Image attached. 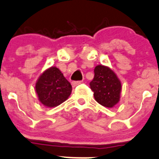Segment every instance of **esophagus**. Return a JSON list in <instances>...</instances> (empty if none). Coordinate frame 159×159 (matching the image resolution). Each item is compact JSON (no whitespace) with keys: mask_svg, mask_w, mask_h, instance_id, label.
<instances>
[{"mask_svg":"<svg viewBox=\"0 0 159 159\" xmlns=\"http://www.w3.org/2000/svg\"><path fill=\"white\" fill-rule=\"evenodd\" d=\"M81 83H82V81H73L72 83H71V84H72L73 87H75L77 86V85H78V84H80Z\"/></svg>","mask_w":159,"mask_h":159,"instance_id":"1","label":"esophagus"}]
</instances>
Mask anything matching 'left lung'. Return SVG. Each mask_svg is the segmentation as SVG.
I'll return each instance as SVG.
<instances>
[{
	"mask_svg": "<svg viewBox=\"0 0 159 159\" xmlns=\"http://www.w3.org/2000/svg\"><path fill=\"white\" fill-rule=\"evenodd\" d=\"M94 78L90 88L95 100L102 106L114 107L120 101L121 83L117 75L109 66L97 65L94 69Z\"/></svg>",
	"mask_w": 159,
	"mask_h": 159,
	"instance_id": "left-lung-1",
	"label": "left lung"
}]
</instances>
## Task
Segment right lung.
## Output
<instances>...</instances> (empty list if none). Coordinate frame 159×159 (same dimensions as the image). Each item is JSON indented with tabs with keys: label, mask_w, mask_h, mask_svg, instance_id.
<instances>
[{
	"label": "right lung",
	"mask_w": 159,
	"mask_h": 159,
	"mask_svg": "<svg viewBox=\"0 0 159 159\" xmlns=\"http://www.w3.org/2000/svg\"><path fill=\"white\" fill-rule=\"evenodd\" d=\"M35 91L38 100L44 107H55L69 98L72 86L59 68L51 66L37 80Z\"/></svg>",
	"instance_id": "obj_1"
}]
</instances>
